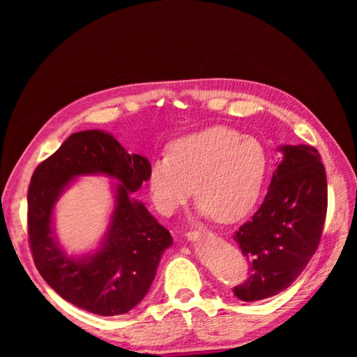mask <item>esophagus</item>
Here are the masks:
<instances>
[{
	"label": "esophagus",
	"mask_w": 357,
	"mask_h": 357,
	"mask_svg": "<svg viewBox=\"0 0 357 357\" xmlns=\"http://www.w3.org/2000/svg\"><path fill=\"white\" fill-rule=\"evenodd\" d=\"M206 234H213L211 231H206V229H189V231L185 233V236H187V239L189 241H197V239H200L202 236H206Z\"/></svg>",
	"instance_id": "1"
}]
</instances>
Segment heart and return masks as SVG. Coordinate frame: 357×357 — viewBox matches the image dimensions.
Here are the masks:
<instances>
[{
  "label": "heart",
  "mask_w": 357,
  "mask_h": 357,
  "mask_svg": "<svg viewBox=\"0 0 357 357\" xmlns=\"http://www.w3.org/2000/svg\"><path fill=\"white\" fill-rule=\"evenodd\" d=\"M269 157L255 137L228 126H213L170 143L168 155L149 167V190L155 208L173 214L193 193L200 211L222 222L249 214L261 195Z\"/></svg>",
  "instance_id": "obj_1"
}]
</instances>
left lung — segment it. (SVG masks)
Returning <instances> with one entry per match:
<instances>
[{
  "label": "left lung",
  "mask_w": 357,
  "mask_h": 357,
  "mask_svg": "<svg viewBox=\"0 0 357 357\" xmlns=\"http://www.w3.org/2000/svg\"><path fill=\"white\" fill-rule=\"evenodd\" d=\"M261 206L233 234L250 266L247 280L233 288L238 299L261 301L298 279L315 255L328 213V181L318 151L283 146Z\"/></svg>",
  "instance_id": "obj_1"
}]
</instances>
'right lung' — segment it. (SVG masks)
<instances>
[{
	"label": "right lung",
	"mask_w": 357,
	"mask_h": 357,
	"mask_svg": "<svg viewBox=\"0 0 357 357\" xmlns=\"http://www.w3.org/2000/svg\"><path fill=\"white\" fill-rule=\"evenodd\" d=\"M146 157L129 154L100 130L72 134L36 167L28 187V243L44 280L70 304L100 317L123 315L140 302L154 280L170 231L132 200L149 176ZM116 177L117 208L105 247L88 259L66 257L51 236V211L59 193L78 174Z\"/></svg>",
	"instance_id": "obj_1"
}]
</instances>
